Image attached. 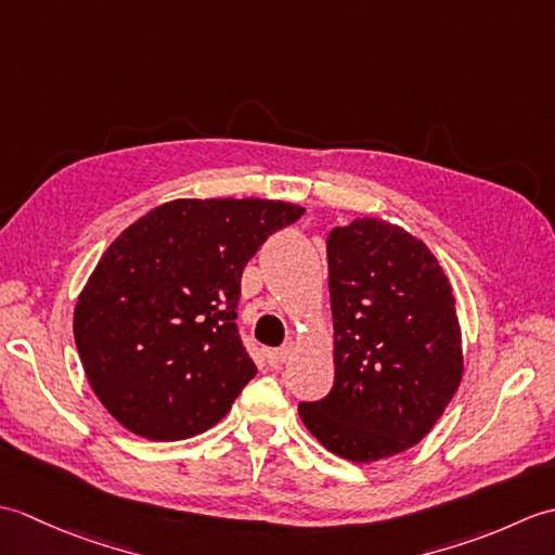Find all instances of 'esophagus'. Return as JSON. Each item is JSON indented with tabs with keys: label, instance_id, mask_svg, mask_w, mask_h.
Masks as SVG:
<instances>
[{
	"label": "esophagus",
	"instance_id": "esophagus-1",
	"mask_svg": "<svg viewBox=\"0 0 555 555\" xmlns=\"http://www.w3.org/2000/svg\"><path fill=\"white\" fill-rule=\"evenodd\" d=\"M293 350H296V346H293V344H286V346H281V348L269 350L267 358H269L271 367H281V364H286L291 360V356H293Z\"/></svg>",
	"mask_w": 555,
	"mask_h": 555
}]
</instances>
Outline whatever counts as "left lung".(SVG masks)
I'll list each match as a JSON object with an SVG mask.
<instances>
[{"instance_id":"8db88e82","label":"left lung","mask_w":555,"mask_h":555,"mask_svg":"<svg viewBox=\"0 0 555 555\" xmlns=\"http://www.w3.org/2000/svg\"><path fill=\"white\" fill-rule=\"evenodd\" d=\"M326 257L336 379L298 412L328 451L374 463L422 441L457 391L455 298L429 247L382 219L336 227Z\"/></svg>"}]
</instances>
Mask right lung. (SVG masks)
<instances>
[{"label":"right lung","mask_w":555,"mask_h":555,"mask_svg":"<svg viewBox=\"0 0 555 555\" xmlns=\"http://www.w3.org/2000/svg\"><path fill=\"white\" fill-rule=\"evenodd\" d=\"M305 209L279 199H173L131 223L76 302L74 336L102 405L150 441L227 415L257 374L241 340V276Z\"/></svg>","instance_id":"add662e5"}]
</instances>
